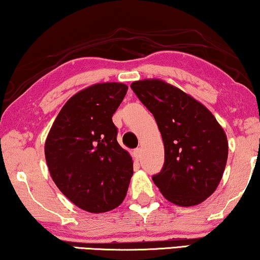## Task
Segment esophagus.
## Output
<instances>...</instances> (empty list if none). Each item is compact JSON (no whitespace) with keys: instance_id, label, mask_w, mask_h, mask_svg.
<instances>
[{"instance_id":"34e87169","label":"esophagus","mask_w":260,"mask_h":260,"mask_svg":"<svg viewBox=\"0 0 260 260\" xmlns=\"http://www.w3.org/2000/svg\"><path fill=\"white\" fill-rule=\"evenodd\" d=\"M134 158H135V159H136V160H138L139 158H141V149H139V148L134 150Z\"/></svg>"}]
</instances>
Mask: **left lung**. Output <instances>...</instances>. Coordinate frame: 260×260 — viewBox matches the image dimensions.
<instances>
[{"label":"left lung","mask_w":260,"mask_h":260,"mask_svg":"<svg viewBox=\"0 0 260 260\" xmlns=\"http://www.w3.org/2000/svg\"><path fill=\"white\" fill-rule=\"evenodd\" d=\"M131 89L156 119L164 164L152 176L168 201L193 206L216 191L228 160L223 127L202 103L160 80L134 82Z\"/></svg>","instance_id":"8db88e82"}]
</instances>
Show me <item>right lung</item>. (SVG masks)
I'll use <instances>...</instances> for the list:
<instances>
[{"instance_id": "obj_1", "label": "right lung", "mask_w": 260, "mask_h": 260, "mask_svg": "<svg viewBox=\"0 0 260 260\" xmlns=\"http://www.w3.org/2000/svg\"><path fill=\"white\" fill-rule=\"evenodd\" d=\"M123 83H99L64 104L44 145L46 160L59 191L91 213L111 211L125 198L133 158L117 142L112 115L125 96Z\"/></svg>"}]
</instances>
